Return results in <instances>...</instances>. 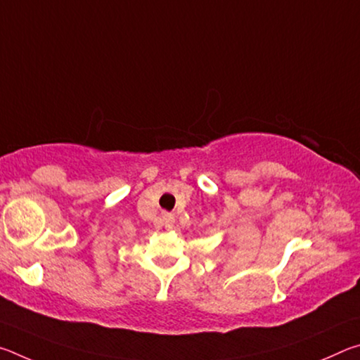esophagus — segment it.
<instances>
[{
    "instance_id": "1",
    "label": "esophagus",
    "mask_w": 360,
    "mask_h": 360,
    "mask_svg": "<svg viewBox=\"0 0 360 360\" xmlns=\"http://www.w3.org/2000/svg\"><path fill=\"white\" fill-rule=\"evenodd\" d=\"M163 224H165L167 230H172L174 227V216L173 214H163Z\"/></svg>"
}]
</instances>
